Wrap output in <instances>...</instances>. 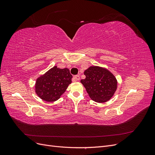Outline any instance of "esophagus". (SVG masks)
Instances as JSON below:
<instances>
[{"instance_id": "esophagus-1", "label": "esophagus", "mask_w": 155, "mask_h": 155, "mask_svg": "<svg viewBox=\"0 0 155 155\" xmlns=\"http://www.w3.org/2000/svg\"><path fill=\"white\" fill-rule=\"evenodd\" d=\"M79 79H80V77H79V75H76V76H74L73 77L72 81H73L74 82H76V81L79 80Z\"/></svg>"}]
</instances>
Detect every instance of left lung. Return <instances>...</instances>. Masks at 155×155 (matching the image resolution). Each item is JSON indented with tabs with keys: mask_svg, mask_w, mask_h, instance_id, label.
I'll return each instance as SVG.
<instances>
[{
	"mask_svg": "<svg viewBox=\"0 0 155 155\" xmlns=\"http://www.w3.org/2000/svg\"><path fill=\"white\" fill-rule=\"evenodd\" d=\"M84 74L86 78L81 79V83L92 100L104 103L113 96L117 89V80L109 70L93 66L87 69Z\"/></svg>",
	"mask_w": 155,
	"mask_h": 155,
	"instance_id": "obj_1",
	"label": "left lung"
}]
</instances>
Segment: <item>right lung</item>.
<instances>
[{"label":"right lung","instance_id":"obj_1","mask_svg":"<svg viewBox=\"0 0 155 155\" xmlns=\"http://www.w3.org/2000/svg\"><path fill=\"white\" fill-rule=\"evenodd\" d=\"M72 78L68 68L61 69L55 66L37 79L35 92L45 101H55L66 91L72 83Z\"/></svg>","mask_w":155,"mask_h":155}]
</instances>
